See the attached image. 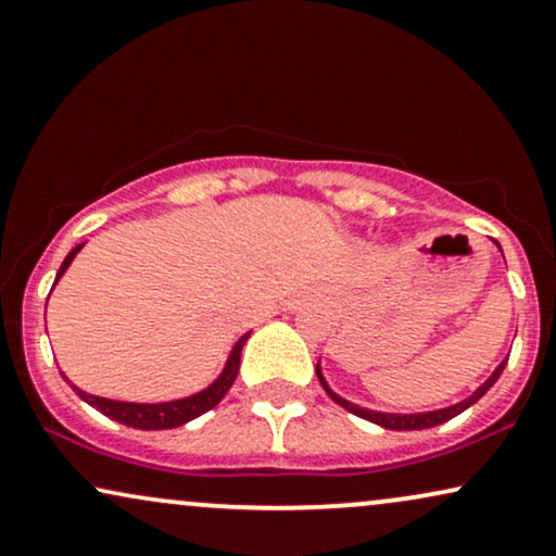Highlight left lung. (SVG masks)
<instances>
[{"instance_id": "left-lung-1", "label": "left lung", "mask_w": 556, "mask_h": 556, "mask_svg": "<svg viewBox=\"0 0 556 556\" xmlns=\"http://www.w3.org/2000/svg\"><path fill=\"white\" fill-rule=\"evenodd\" d=\"M497 247H500V244H497ZM500 252H503V250H500ZM505 363H508V358L500 363L495 371H492L490 379L484 381L482 387H477L475 392H471V394L467 396V400L451 404V407L430 409V413H379V409H368V407H361V404H353L351 400H345V396H340V394L332 392L330 383H327V379H325V374H321L319 363H317V379H319L321 387H325V392L330 394L332 400L340 404V407H345L348 413L363 417V420L381 425V428H387V430H425V428H435V425H441V422H445V420H451V417L462 415L464 409H469L471 404H477L479 400H482V396L488 394L490 389H492V383H495V381L500 379V374H503Z\"/></svg>"}]
</instances>
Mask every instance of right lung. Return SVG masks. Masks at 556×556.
Instances as JSON below:
<instances>
[{
	"label": "right lung",
	"instance_id": "right-lung-1",
	"mask_svg": "<svg viewBox=\"0 0 556 556\" xmlns=\"http://www.w3.org/2000/svg\"><path fill=\"white\" fill-rule=\"evenodd\" d=\"M85 244H77L72 252H68L64 263H61L59 273H56V280H53V286L59 283L61 276L66 273V267L72 265V260L77 257V252L81 250ZM53 291V289H51ZM247 338H250V332L242 334L235 342V348L229 351V358H226L222 374L216 376L214 381L208 383V387L201 389V392L190 394V396H182V400H169V402H121V400H108V396H98V394H87L85 389L74 387L72 381L64 379L72 383L74 392L79 394V400H85L89 407H94L98 413H102L105 417H111V420L121 422V425H128V428H136V430H169V428H180V425L195 420V417H201L203 413H208V409H214L218 402L224 400L226 392L231 389V383L237 379V371H239V358H242V348Z\"/></svg>",
	"mask_w": 556,
	"mask_h": 556
}]
</instances>
